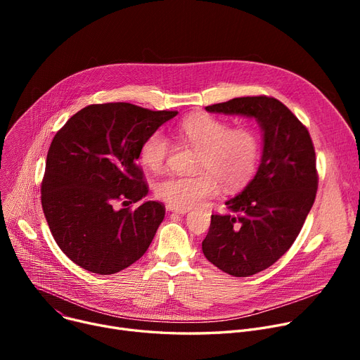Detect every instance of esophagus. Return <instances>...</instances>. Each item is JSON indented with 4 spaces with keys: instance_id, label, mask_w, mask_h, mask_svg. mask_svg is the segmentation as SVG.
Listing matches in <instances>:
<instances>
[{
    "instance_id": "34e87169",
    "label": "esophagus",
    "mask_w": 360,
    "mask_h": 360,
    "mask_svg": "<svg viewBox=\"0 0 360 360\" xmlns=\"http://www.w3.org/2000/svg\"><path fill=\"white\" fill-rule=\"evenodd\" d=\"M167 210L179 213V214H185V213L190 212V209H184V207H174V205H167Z\"/></svg>"
}]
</instances>
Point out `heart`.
Returning <instances> with one entry per match:
<instances>
[{"instance_id": "1", "label": "heart", "mask_w": 360, "mask_h": 360, "mask_svg": "<svg viewBox=\"0 0 360 360\" xmlns=\"http://www.w3.org/2000/svg\"><path fill=\"white\" fill-rule=\"evenodd\" d=\"M178 134L198 150L194 163L198 174L169 176L158 182L156 195L167 205L191 209L210 197L217 184L226 191H235L255 174L259 144L250 128H231L226 121L201 113L182 121ZM169 155L170 143L160 131L151 132L139 151L140 162L151 172L163 170Z\"/></svg>"}]
</instances>
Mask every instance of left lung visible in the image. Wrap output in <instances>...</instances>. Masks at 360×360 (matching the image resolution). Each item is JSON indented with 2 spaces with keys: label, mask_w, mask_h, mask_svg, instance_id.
<instances>
[{
  "label": "left lung",
  "mask_w": 360,
  "mask_h": 360,
  "mask_svg": "<svg viewBox=\"0 0 360 360\" xmlns=\"http://www.w3.org/2000/svg\"><path fill=\"white\" fill-rule=\"evenodd\" d=\"M205 110L254 117L264 131L258 172L226 201L228 214H212L202 240L205 258L221 271L248 277L285 254L304 226L318 190L316 158L309 131L271 96H245Z\"/></svg>",
  "instance_id": "obj_1"
}]
</instances>
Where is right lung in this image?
Returning a JSON list of instances; mask_svg holds the SVG:
<instances>
[{
  "label": "right lung",
  "instance_id": "1",
  "mask_svg": "<svg viewBox=\"0 0 360 360\" xmlns=\"http://www.w3.org/2000/svg\"><path fill=\"white\" fill-rule=\"evenodd\" d=\"M176 110L96 103L56 132L41 186L42 209L61 251L82 269L118 273L140 259L165 217L137 163L143 141Z\"/></svg>",
  "mask_w": 360,
  "mask_h": 360
}]
</instances>
